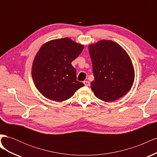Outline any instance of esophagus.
<instances>
[{"mask_svg":"<svg viewBox=\"0 0 157 157\" xmlns=\"http://www.w3.org/2000/svg\"><path fill=\"white\" fill-rule=\"evenodd\" d=\"M83 83L84 84V85H85V86H89L90 84V82H89V81H87V80H85V81L83 82Z\"/></svg>","mask_w":157,"mask_h":157,"instance_id":"esophagus-1","label":"esophagus"}]
</instances>
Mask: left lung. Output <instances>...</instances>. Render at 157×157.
I'll return each mask as SVG.
<instances>
[{"mask_svg":"<svg viewBox=\"0 0 157 157\" xmlns=\"http://www.w3.org/2000/svg\"><path fill=\"white\" fill-rule=\"evenodd\" d=\"M94 80L95 96L109 102L121 98L132 88L135 72L127 52L117 42L101 40L88 46Z\"/></svg>","mask_w":157,"mask_h":157,"instance_id":"8db88e82","label":"left lung"}]
</instances>
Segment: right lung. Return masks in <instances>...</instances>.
Here are the masks:
<instances>
[{
  "instance_id": "obj_1",
  "label": "right lung",
  "mask_w": 157,
  "mask_h": 157,
  "mask_svg": "<svg viewBox=\"0 0 157 157\" xmlns=\"http://www.w3.org/2000/svg\"><path fill=\"white\" fill-rule=\"evenodd\" d=\"M84 45L69 38L52 40L41 46L32 65V78L42 96L63 101L84 84L77 80L71 62L80 54Z\"/></svg>"
}]
</instances>
